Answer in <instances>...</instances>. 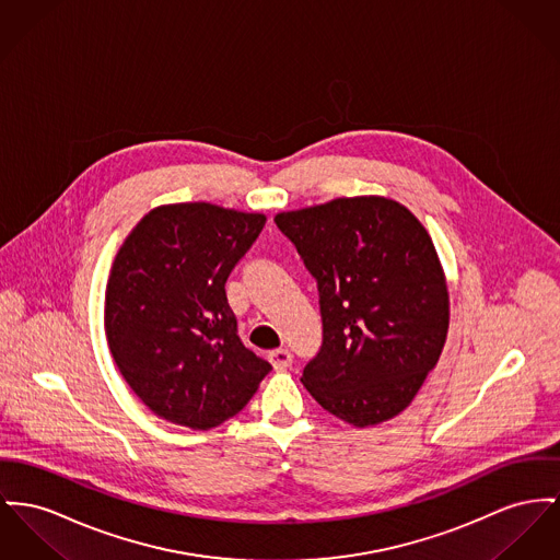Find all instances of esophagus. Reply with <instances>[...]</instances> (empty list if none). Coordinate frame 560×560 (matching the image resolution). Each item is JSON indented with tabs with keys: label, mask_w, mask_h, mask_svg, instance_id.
<instances>
[{
	"label": "esophagus",
	"mask_w": 560,
	"mask_h": 560,
	"mask_svg": "<svg viewBox=\"0 0 560 560\" xmlns=\"http://www.w3.org/2000/svg\"><path fill=\"white\" fill-rule=\"evenodd\" d=\"M269 363L273 365V370H276V372H284L287 368H291V363H293V354H291L289 350H284V348L271 350V352H269Z\"/></svg>",
	"instance_id": "34e87169"
}]
</instances>
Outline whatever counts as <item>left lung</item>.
<instances>
[{"instance_id":"left-lung-1","label":"left lung","mask_w":560,"mask_h":560,"mask_svg":"<svg viewBox=\"0 0 560 560\" xmlns=\"http://www.w3.org/2000/svg\"><path fill=\"white\" fill-rule=\"evenodd\" d=\"M273 221L320 293L323 348L303 386L352 427L399 416L438 365L450 325L446 273L429 231L382 195L337 197Z\"/></svg>"}]
</instances>
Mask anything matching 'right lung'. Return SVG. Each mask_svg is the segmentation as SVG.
I'll list each match as a JSON object with an SVG mask.
<instances>
[{"mask_svg": "<svg viewBox=\"0 0 560 560\" xmlns=\"http://www.w3.org/2000/svg\"><path fill=\"white\" fill-rule=\"evenodd\" d=\"M265 221L208 201L163 203L122 240L104 329L118 372L159 418L214 429L244 410L271 370L240 341L224 293Z\"/></svg>", "mask_w": 560, "mask_h": 560, "instance_id": "1", "label": "right lung"}]
</instances>
